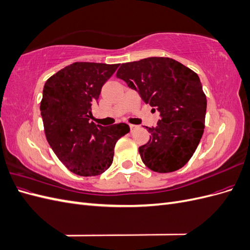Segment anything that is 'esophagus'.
Masks as SVG:
<instances>
[{
    "instance_id": "34e87169",
    "label": "esophagus",
    "mask_w": 250,
    "mask_h": 250,
    "mask_svg": "<svg viewBox=\"0 0 250 250\" xmlns=\"http://www.w3.org/2000/svg\"><path fill=\"white\" fill-rule=\"evenodd\" d=\"M129 127H130V130H131V131H133L134 129H137V128H138V125H133V124H130V125H129Z\"/></svg>"
}]
</instances>
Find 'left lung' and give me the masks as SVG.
I'll list each match as a JSON object with an SVG mask.
<instances>
[{"mask_svg":"<svg viewBox=\"0 0 250 250\" xmlns=\"http://www.w3.org/2000/svg\"><path fill=\"white\" fill-rule=\"evenodd\" d=\"M117 77L160 112L150 139L139 148L143 163L158 173L176 171L188 162L203 134L207 97L198 75L168 57L122 63Z\"/></svg>","mask_w":250,"mask_h":250,"instance_id":"left-lung-1","label":"left lung"}]
</instances>
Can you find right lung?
Returning a JSON list of instances; mask_svg holds the SVG:
<instances>
[{
    "label": "right lung",
    "mask_w": 250,
    "mask_h": 250,
    "mask_svg": "<svg viewBox=\"0 0 250 250\" xmlns=\"http://www.w3.org/2000/svg\"><path fill=\"white\" fill-rule=\"evenodd\" d=\"M120 64L75 62L44 83L41 115L52 150L71 172L96 176L112 164L118 140L129 132L119 123L109 127L89 122L101 88Z\"/></svg>",
    "instance_id": "obj_1"
}]
</instances>
